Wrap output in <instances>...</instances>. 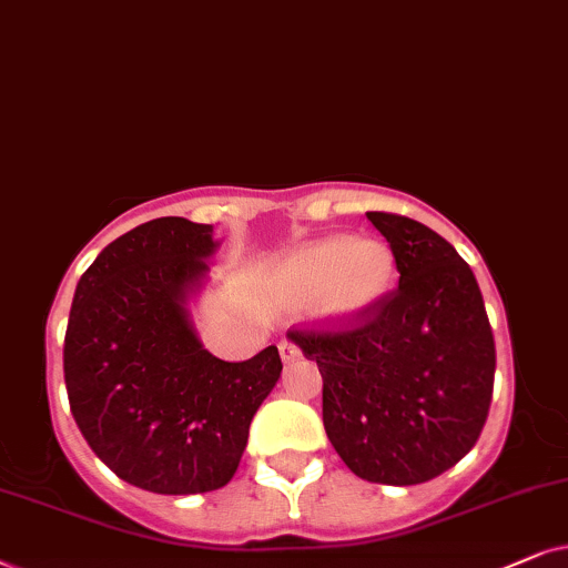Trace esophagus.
<instances>
[{
  "label": "esophagus",
  "mask_w": 568,
  "mask_h": 568,
  "mask_svg": "<svg viewBox=\"0 0 568 568\" xmlns=\"http://www.w3.org/2000/svg\"><path fill=\"white\" fill-rule=\"evenodd\" d=\"M277 351H280V358H283V363L301 358V347L296 343H291V339H283V343L277 345Z\"/></svg>",
  "instance_id": "obj_1"
}]
</instances>
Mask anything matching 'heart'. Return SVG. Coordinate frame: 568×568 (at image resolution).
Listing matches in <instances>:
<instances>
[{
  "instance_id": "heart-1",
  "label": "heart",
  "mask_w": 568,
  "mask_h": 568,
  "mask_svg": "<svg viewBox=\"0 0 568 568\" xmlns=\"http://www.w3.org/2000/svg\"><path fill=\"white\" fill-rule=\"evenodd\" d=\"M270 288L285 304L316 301L335 322L374 314L395 283V252L382 239L327 236L283 254L270 267Z\"/></svg>"
}]
</instances>
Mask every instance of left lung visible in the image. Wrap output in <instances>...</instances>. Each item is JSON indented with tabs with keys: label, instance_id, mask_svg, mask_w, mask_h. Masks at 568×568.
<instances>
[{
	"label": "left lung",
	"instance_id": "left-lung-1",
	"mask_svg": "<svg viewBox=\"0 0 568 568\" xmlns=\"http://www.w3.org/2000/svg\"><path fill=\"white\" fill-rule=\"evenodd\" d=\"M395 252L399 285L353 329L288 339L324 379L322 418L368 483L418 486L475 447L494 395L496 345L470 264L428 225L366 213Z\"/></svg>",
	"mask_w": 568,
	"mask_h": 568
}]
</instances>
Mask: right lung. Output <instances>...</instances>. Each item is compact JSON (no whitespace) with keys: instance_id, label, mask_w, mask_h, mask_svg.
<instances>
[{"instance_id":"right-lung-1","label":"right lung","mask_w":568,"mask_h":568,"mask_svg":"<svg viewBox=\"0 0 568 568\" xmlns=\"http://www.w3.org/2000/svg\"><path fill=\"white\" fill-rule=\"evenodd\" d=\"M217 246L213 225L155 217L111 241L74 288L64 337L74 423L103 465L150 494L223 488L283 372L275 345L229 363L196 337L189 301Z\"/></svg>"}]
</instances>
